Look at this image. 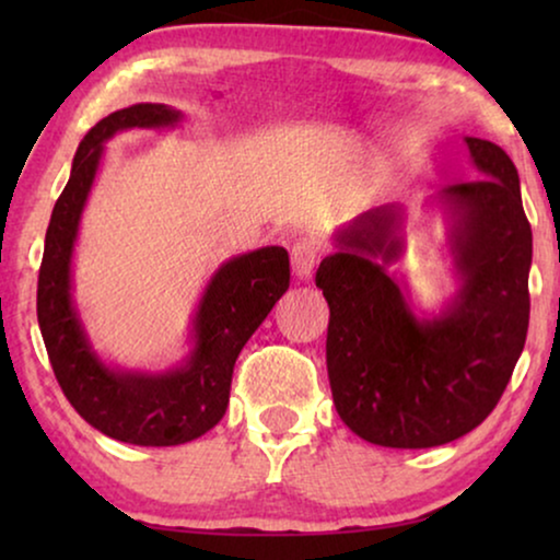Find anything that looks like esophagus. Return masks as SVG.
Here are the masks:
<instances>
[{"label":"esophagus","mask_w":560,"mask_h":560,"mask_svg":"<svg viewBox=\"0 0 560 560\" xmlns=\"http://www.w3.org/2000/svg\"><path fill=\"white\" fill-rule=\"evenodd\" d=\"M290 262H293V272L301 280H308L313 267L318 262V244L313 240H298L290 249Z\"/></svg>","instance_id":"obj_1"}]
</instances>
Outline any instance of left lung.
Wrapping results in <instances>:
<instances>
[{"instance_id": "left-lung-1", "label": "left lung", "mask_w": 560, "mask_h": 560, "mask_svg": "<svg viewBox=\"0 0 560 560\" xmlns=\"http://www.w3.org/2000/svg\"><path fill=\"white\" fill-rule=\"evenodd\" d=\"M479 178L439 194L451 213L458 293L441 316L416 318L387 267L402 255L400 206L364 211L318 265L331 311L326 366L336 412L387 448L443 446L474 431L523 354L533 232L517 167L500 144L466 137Z\"/></svg>"}]
</instances>
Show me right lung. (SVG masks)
Segmentation results:
<instances>
[{
    "label": "right lung",
    "instance_id": "1",
    "mask_svg": "<svg viewBox=\"0 0 560 560\" xmlns=\"http://www.w3.org/2000/svg\"><path fill=\"white\" fill-rule=\"evenodd\" d=\"M178 121L180 112L171 106L135 104L89 129L52 209L37 278V324L60 389L96 431L135 446H178L224 418L236 357L290 285V259L282 247L229 259L198 303L194 351L163 374L112 370L91 349L71 298V257L104 142L121 129L171 127Z\"/></svg>",
    "mask_w": 560,
    "mask_h": 560
}]
</instances>
